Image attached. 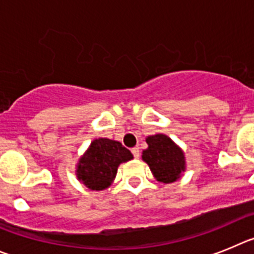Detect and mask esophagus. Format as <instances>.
<instances>
[{
  "label": "esophagus",
  "instance_id": "1",
  "mask_svg": "<svg viewBox=\"0 0 254 254\" xmlns=\"http://www.w3.org/2000/svg\"><path fill=\"white\" fill-rule=\"evenodd\" d=\"M132 155H134V158H139V155H140V150H139V147H134L131 149Z\"/></svg>",
  "mask_w": 254,
  "mask_h": 254
}]
</instances>
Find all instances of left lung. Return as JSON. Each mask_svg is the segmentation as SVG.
I'll list each match as a JSON object with an SVG mask.
<instances>
[{
  "label": "left lung",
  "instance_id": "left-lung-1",
  "mask_svg": "<svg viewBox=\"0 0 254 254\" xmlns=\"http://www.w3.org/2000/svg\"><path fill=\"white\" fill-rule=\"evenodd\" d=\"M147 149L141 159L149 166L153 176L162 184H172L186 171V157L181 148L166 134H155L145 139Z\"/></svg>",
  "mask_w": 254,
  "mask_h": 254
}]
</instances>
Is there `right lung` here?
Returning a JSON list of instances; mask_svg holds the SVG:
<instances>
[{
  "label": "right lung",
  "mask_w": 254,
  "mask_h": 254,
  "mask_svg": "<svg viewBox=\"0 0 254 254\" xmlns=\"http://www.w3.org/2000/svg\"><path fill=\"white\" fill-rule=\"evenodd\" d=\"M130 159H132L131 152L120 141L96 138L78 159L76 176L87 189L102 191L111 186L119 166Z\"/></svg>",
  "instance_id": "right-lung-1"
}]
</instances>
